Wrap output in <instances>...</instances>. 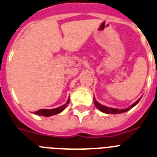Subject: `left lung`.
<instances>
[{
    "instance_id": "obj_1",
    "label": "left lung",
    "mask_w": 157,
    "mask_h": 157,
    "mask_svg": "<svg viewBox=\"0 0 157 157\" xmlns=\"http://www.w3.org/2000/svg\"><path fill=\"white\" fill-rule=\"evenodd\" d=\"M140 99H141V98H139V99L137 100V101H135L134 104H132L131 106H129L128 108H127V109H119L110 108V107H107V106H105V105H101V104H99L98 101H96L95 98H94V104L95 105V106L100 110V111H101V112L105 113H108V114H110V113H111V114H117V113H121L127 112V111L130 110L131 108H133L135 105H136L137 104H138V101H140Z\"/></svg>"
}]
</instances>
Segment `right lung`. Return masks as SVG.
Returning a JSON list of instances; mask_svg holds the SVG:
<instances>
[{"label": "right lung", "mask_w": 157, "mask_h": 157, "mask_svg": "<svg viewBox=\"0 0 157 157\" xmlns=\"http://www.w3.org/2000/svg\"><path fill=\"white\" fill-rule=\"evenodd\" d=\"M69 102H70V98L67 100L66 104L62 105V106L58 107V108L56 109H39L37 111H36L34 113L36 114V115L44 116V117H50V116L56 115V114H58L59 113H61L62 111H63L66 109L67 104H69Z\"/></svg>", "instance_id": "right-lung-1"}]
</instances>
